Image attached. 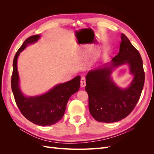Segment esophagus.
I'll return each mask as SVG.
<instances>
[{
    "label": "esophagus",
    "instance_id": "obj_1",
    "mask_svg": "<svg viewBox=\"0 0 154 154\" xmlns=\"http://www.w3.org/2000/svg\"><path fill=\"white\" fill-rule=\"evenodd\" d=\"M86 85L85 83V77H82L81 78V87H85Z\"/></svg>",
    "mask_w": 154,
    "mask_h": 154
}]
</instances>
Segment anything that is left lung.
<instances>
[{
	"label": "left lung",
	"mask_w": 154,
	"mask_h": 154,
	"mask_svg": "<svg viewBox=\"0 0 154 154\" xmlns=\"http://www.w3.org/2000/svg\"><path fill=\"white\" fill-rule=\"evenodd\" d=\"M118 54L110 63L88 72L85 91L88 95V109L96 121L114 123L128 116L140 97L144 82L143 60L139 51L122 34ZM127 64L133 80L125 88L117 85L111 74L115 69Z\"/></svg>",
	"instance_id": "1"
}]
</instances>
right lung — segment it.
I'll list each match as a JSON object with an SVG mask.
<instances>
[{"label": "right lung", "mask_w": 154, "mask_h": 154, "mask_svg": "<svg viewBox=\"0 0 154 154\" xmlns=\"http://www.w3.org/2000/svg\"><path fill=\"white\" fill-rule=\"evenodd\" d=\"M40 37V35L29 37L17 52L13 62L11 89L16 103L23 116L34 124L45 127L57 123L63 117L69 99L80 88L81 77L76 76L71 80L59 83L42 94L25 95L20 87L18 58L27 45L37 42Z\"/></svg>", "instance_id": "obj_1"}]
</instances>
